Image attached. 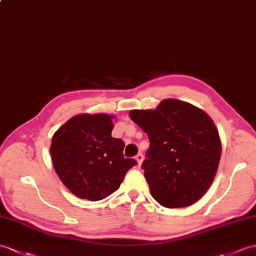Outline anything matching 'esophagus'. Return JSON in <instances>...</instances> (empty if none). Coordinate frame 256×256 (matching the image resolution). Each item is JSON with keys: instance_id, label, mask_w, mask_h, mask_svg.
Instances as JSON below:
<instances>
[{"instance_id": "esophagus-1", "label": "esophagus", "mask_w": 256, "mask_h": 256, "mask_svg": "<svg viewBox=\"0 0 256 256\" xmlns=\"http://www.w3.org/2000/svg\"><path fill=\"white\" fill-rule=\"evenodd\" d=\"M135 159L138 160V166H140L142 164V160H144V156H142V154H138V155L135 156Z\"/></svg>"}]
</instances>
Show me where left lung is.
<instances>
[{"instance_id": "1", "label": "left lung", "mask_w": 256, "mask_h": 256, "mask_svg": "<svg viewBox=\"0 0 256 256\" xmlns=\"http://www.w3.org/2000/svg\"><path fill=\"white\" fill-rule=\"evenodd\" d=\"M130 118L150 142L142 169L152 198L168 208L198 202L212 183L222 156L212 118L176 99L164 100L155 110H132Z\"/></svg>"}]
</instances>
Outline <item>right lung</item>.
<instances>
[{
  "mask_svg": "<svg viewBox=\"0 0 256 256\" xmlns=\"http://www.w3.org/2000/svg\"><path fill=\"white\" fill-rule=\"evenodd\" d=\"M112 116L80 114L54 133L50 147L58 178L77 198L100 200L120 188L138 164L124 158V142L111 136Z\"/></svg>",
  "mask_w": 256,
  "mask_h": 256,
  "instance_id": "add662e5",
  "label": "right lung"
}]
</instances>
